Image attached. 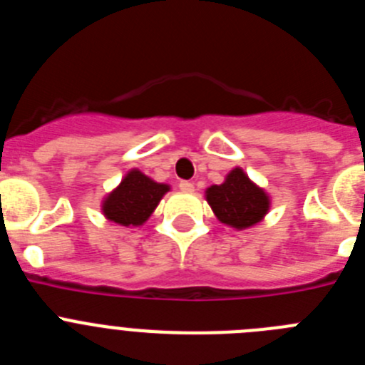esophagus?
Returning a JSON list of instances; mask_svg holds the SVG:
<instances>
[{"mask_svg":"<svg viewBox=\"0 0 365 365\" xmlns=\"http://www.w3.org/2000/svg\"><path fill=\"white\" fill-rule=\"evenodd\" d=\"M179 188H180V192H188V193L193 192V185L190 182V180H180Z\"/></svg>","mask_w":365,"mask_h":365,"instance_id":"1","label":"esophagus"}]
</instances>
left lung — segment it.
Returning a JSON list of instances; mask_svg holds the SVG:
<instances>
[{
    "label": "left lung",
    "instance_id": "obj_1",
    "mask_svg": "<svg viewBox=\"0 0 365 365\" xmlns=\"http://www.w3.org/2000/svg\"><path fill=\"white\" fill-rule=\"evenodd\" d=\"M206 201L219 221L237 230L257 225L270 206L265 190L254 185L241 168H234L222 185L206 190Z\"/></svg>",
    "mask_w": 365,
    "mask_h": 365
}]
</instances>
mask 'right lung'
Returning a JSON list of instances; mask_svg holds the SVG:
<instances>
[{"label":"right lung","instance_id":"right-lung-1","mask_svg":"<svg viewBox=\"0 0 365 365\" xmlns=\"http://www.w3.org/2000/svg\"><path fill=\"white\" fill-rule=\"evenodd\" d=\"M168 190V185L155 182L143 172L131 170L120 185L104 199L102 212L109 221L118 222L122 227H138L153 214Z\"/></svg>","mask_w":365,"mask_h":365}]
</instances>
